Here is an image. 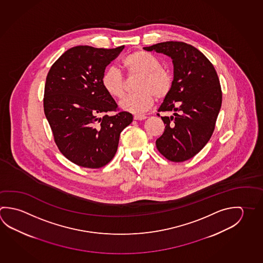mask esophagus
I'll use <instances>...</instances> for the list:
<instances>
[{
	"instance_id": "1",
	"label": "esophagus",
	"mask_w": 263,
	"mask_h": 263,
	"mask_svg": "<svg viewBox=\"0 0 263 263\" xmlns=\"http://www.w3.org/2000/svg\"><path fill=\"white\" fill-rule=\"evenodd\" d=\"M147 117L145 116H142V115H137V116H134V119L135 120H144V119H146Z\"/></svg>"
}]
</instances>
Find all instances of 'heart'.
<instances>
[{
  "mask_svg": "<svg viewBox=\"0 0 263 263\" xmlns=\"http://www.w3.org/2000/svg\"><path fill=\"white\" fill-rule=\"evenodd\" d=\"M122 66L127 76H140L136 89L138 92L126 96L120 102L124 111L133 114L147 111L155 102L164 99L173 87V77L170 71L161 67L156 56L145 51H136L125 56ZM104 90L114 99H121L125 95V79L116 67L106 70L102 77Z\"/></svg>",
  "mask_w": 263,
  "mask_h": 263,
  "instance_id": "1",
  "label": "heart"
}]
</instances>
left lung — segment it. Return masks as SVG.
<instances>
[{"label":"left lung","instance_id":"obj_1","mask_svg":"<svg viewBox=\"0 0 263 263\" xmlns=\"http://www.w3.org/2000/svg\"><path fill=\"white\" fill-rule=\"evenodd\" d=\"M143 49L169 56L174 64L173 87L158 110L173 116H161L165 128L157 148L169 161H187L205 147L215 128L222 98L216 70L201 51L184 42Z\"/></svg>","mask_w":263,"mask_h":263}]
</instances>
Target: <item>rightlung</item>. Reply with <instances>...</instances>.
Instances as JSON below:
<instances>
[{"instance_id":"add662e5","label":"right lung","mask_w":263,"mask_h":263,"mask_svg":"<svg viewBox=\"0 0 263 263\" xmlns=\"http://www.w3.org/2000/svg\"><path fill=\"white\" fill-rule=\"evenodd\" d=\"M124 48L73 47L47 74L44 114L59 151L77 165H106L116 155L121 132L133 121L127 111L107 115L118 106L102 85L107 65Z\"/></svg>"}]
</instances>
